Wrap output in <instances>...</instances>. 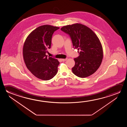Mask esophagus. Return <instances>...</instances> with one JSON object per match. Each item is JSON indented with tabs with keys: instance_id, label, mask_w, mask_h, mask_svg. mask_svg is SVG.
<instances>
[{
	"instance_id": "34e87169",
	"label": "esophagus",
	"mask_w": 127,
	"mask_h": 127,
	"mask_svg": "<svg viewBox=\"0 0 127 127\" xmlns=\"http://www.w3.org/2000/svg\"><path fill=\"white\" fill-rule=\"evenodd\" d=\"M67 60V58H65V59H62V60L63 61V62H65Z\"/></svg>"
}]
</instances>
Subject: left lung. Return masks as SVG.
Masks as SVG:
<instances>
[{
	"instance_id": "obj_1",
	"label": "left lung",
	"mask_w": 127,
	"mask_h": 127,
	"mask_svg": "<svg viewBox=\"0 0 127 127\" xmlns=\"http://www.w3.org/2000/svg\"><path fill=\"white\" fill-rule=\"evenodd\" d=\"M61 30L69 35L73 48L80 50L79 56L74 59L73 73L81 78L93 74L99 68L103 57L97 36L90 28L80 23L64 26Z\"/></svg>"
}]
</instances>
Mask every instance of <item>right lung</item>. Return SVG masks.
<instances>
[{"label": "right lung", "instance_id": "obj_1", "mask_svg": "<svg viewBox=\"0 0 127 127\" xmlns=\"http://www.w3.org/2000/svg\"><path fill=\"white\" fill-rule=\"evenodd\" d=\"M60 28L49 25L37 27L32 31L25 40L23 57L25 64L33 74L42 80H49L56 75L58 61L47 57L46 53L50 49L54 31Z\"/></svg>", "mask_w": 127, "mask_h": 127}]
</instances>
